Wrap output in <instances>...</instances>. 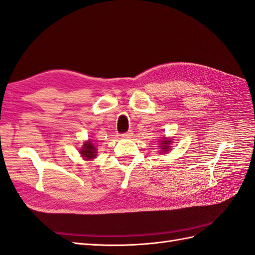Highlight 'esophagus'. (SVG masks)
Listing matches in <instances>:
<instances>
[{
	"mask_svg": "<svg viewBox=\"0 0 255 255\" xmlns=\"http://www.w3.org/2000/svg\"><path fill=\"white\" fill-rule=\"evenodd\" d=\"M132 135H133V132L131 131V130H128L127 132L122 134V136L125 137V139H130V137H132Z\"/></svg>",
	"mask_w": 255,
	"mask_h": 255,
	"instance_id": "esophagus-1",
	"label": "esophagus"
}]
</instances>
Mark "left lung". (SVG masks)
<instances>
[{
    "mask_svg": "<svg viewBox=\"0 0 255 255\" xmlns=\"http://www.w3.org/2000/svg\"><path fill=\"white\" fill-rule=\"evenodd\" d=\"M170 144H171V140H165L163 137V140L161 141V143H160V145H161V149L163 152L165 151H169V148H170Z\"/></svg>",
    "mask_w": 255,
    "mask_h": 255,
    "instance_id": "obj_1",
    "label": "left lung"
}]
</instances>
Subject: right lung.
<instances>
[{"label": "right lung", "instance_id": "right-lung-1", "mask_svg": "<svg viewBox=\"0 0 255 255\" xmlns=\"http://www.w3.org/2000/svg\"><path fill=\"white\" fill-rule=\"evenodd\" d=\"M80 154H81L84 158L86 159H93L96 157V147L95 145H94V143H92V141H89V142H85L83 144V147L81 149V151H80Z\"/></svg>", "mask_w": 255, "mask_h": 255}]
</instances>
